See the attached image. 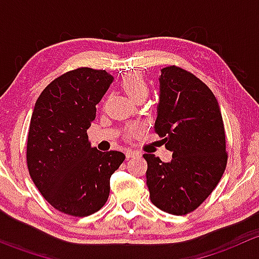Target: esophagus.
Masks as SVG:
<instances>
[{
    "label": "esophagus",
    "mask_w": 259,
    "mask_h": 259,
    "mask_svg": "<svg viewBox=\"0 0 259 259\" xmlns=\"http://www.w3.org/2000/svg\"><path fill=\"white\" fill-rule=\"evenodd\" d=\"M125 155H126L127 159H130V158H133V156L139 155V151H135V150H133V149H126V150H125Z\"/></svg>",
    "instance_id": "esophagus-1"
}]
</instances>
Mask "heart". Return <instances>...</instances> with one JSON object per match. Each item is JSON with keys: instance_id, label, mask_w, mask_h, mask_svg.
I'll return each mask as SVG.
<instances>
[{"instance_id": "heart-1", "label": "heart", "mask_w": 259, "mask_h": 259, "mask_svg": "<svg viewBox=\"0 0 259 259\" xmlns=\"http://www.w3.org/2000/svg\"><path fill=\"white\" fill-rule=\"evenodd\" d=\"M121 88L133 100L146 98L149 94V86L146 80L139 72H129L121 79Z\"/></svg>"}]
</instances>
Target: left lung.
<instances>
[{
    "label": "left lung",
    "instance_id": "left-lung-1",
    "mask_svg": "<svg viewBox=\"0 0 259 259\" xmlns=\"http://www.w3.org/2000/svg\"><path fill=\"white\" fill-rule=\"evenodd\" d=\"M154 129L173 153L169 163L144 154L146 185L159 209L183 215L197 209L226 170V134L215 96L197 76L177 66L161 69Z\"/></svg>",
    "mask_w": 259,
    "mask_h": 259
}]
</instances>
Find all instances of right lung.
I'll list each match as a JSON object with an SVG mask.
<instances>
[{
  "mask_svg": "<svg viewBox=\"0 0 259 259\" xmlns=\"http://www.w3.org/2000/svg\"><path fill=\"white\" fill-rule=\"evenodd\" d=\"M113 81L105 70H72L49 83L33 108L28 171L44 198L69 215H90L105 204L111 176L125 159L121 151L93 148L86 133Z\"/></svg>",
  "mask_w": 259,
  "mask_h": 259,
  "instance_id": "right-lung-1",
  "label": "right lung"
}]
</instances>
